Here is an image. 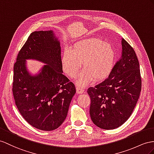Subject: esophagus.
Instances as JSON below:
<instances>
[{
    "mask_svg": "<svg viewBox=\"0 0 154 154\" xmlns=\"http://www.w3.org/2000/svg\"><path fill=\"white\" fill-rule=\"evenodd\" d=\"M76 90L77 94H82L84 92V88L78 85H76Z\"/></svg>",
    "mask_w": 154,
    "mask_h": 154,
    "instance_id": "34e87169",
    "label": "esophagus"
}]
</instances>
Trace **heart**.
<instances>
[{"instance_id":"b5f03b06","label":"heart","mask_w":154,"mask_h":154,"mask_svg":"<svg viewBox=\"0 0 154 154\" xmlns=\"http://www.w3.org/2000/svg\"><path fill=\"white\" fill-rule=\"evenodd\" d=\"M115 51L108 43L101 39L87 38L74 43L72 49H65L62 57L64 72L70 77L76 75L82 65L84 69L79 73L76 83L85 86L93 79L100 81L112 69Z\"/></svg>"}]
</instances>
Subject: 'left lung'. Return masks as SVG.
<instances>
[{
    "mask_svg": "<svg viewBox=\"0 0 154 154\" xmlns=\"http://www.w3.org/2000/svg\"><path fill=\"white\" fill-rule=\"evenodd\" d=\"M120 58L109 77L88 88L94 124L103 129L120 127L131 115L141 91L139 62L133 47L122 39Z\"/></svg>",
    "mask_w": 154,
    "mask_h": 154,
    "instance_id": "8db88e82",
    "label": "left lung"
}]
</instances>
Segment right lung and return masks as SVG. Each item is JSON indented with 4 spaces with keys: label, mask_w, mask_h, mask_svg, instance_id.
Wrapping results in <instances>:
<instances>
[{
    "label": "right lung",
    "mask_w": 154,
    "mask_h": 154,
    "mask_svg": "<svg viewBox=\"0 0 154 154\" xmlns=\"http://www.w3.org/2000/svg\"><path fill=\"white\" fill-rule=\"evenodd\" d=\"M28 59L46 64L38 75L27 71ZM62 73L60 42L53 31L31 33L14 64L12 92L19 112L34 128L52 131L66 119L76 89Z\"/></svg>",
    "instance_id": "obj_1"
}]
</instances>
